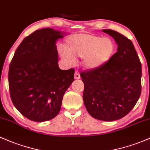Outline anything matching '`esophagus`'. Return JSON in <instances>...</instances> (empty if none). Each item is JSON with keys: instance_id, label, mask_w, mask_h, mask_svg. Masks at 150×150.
Segmentation results:
<instances>
[{"instance_id": "34e87169", "label": "esophagus", "mask_w": 150, "mask_h": 150, "mask_svg": "<svg viewBox=\"0 0 150 150\" xmlns=\"http://www.w3.org/2000/svg\"><path fill=\"white\" fill-rule=\"evenodd\" d=\"M74 76H75V79H79L80 78V72L78 71H75V75H74Z\"/></svg>"}]
</instances>
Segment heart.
<instances>
[{
  "label": "heart",
  "instance_id": "obj_1",
  "mask_svg": "<svg viewBox=\"0 0 150 150\" xmlns=\"http://www.w3.org/2000/svg\"><path fill=\"white\" fill-rule=\"evenodd\" d=\"M64 48L61 57L67 63L72 65L75 59L83 58L84 65L87 67L96 68L110 58L114 52L115 44L110 38L80 33L67 37Z\"/></svg>",
  "mask_w": 150,
  "mask_h": 150
}]
</instances>
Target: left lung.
<instances>
[{
  "instance_id": "8db88e82",
  "label": "left lung",
  "mask_w": 150,
  "mask_h": 150,
  "mask_svg": "<svg viewBox=\"0 0 150 150\" xmlns=\"http://www.w3.org/2000/svg\"><path fill=\"white\" fill-rule=\"evenodd\" d=\"M117 44L108 62L82 72L83 100L92 117L103 121L120 120L132 110L141 95L142 65L132 42L112 30H103Z\"/></svg>"
}]
</instances>
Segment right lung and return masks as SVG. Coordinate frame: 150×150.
Masks as SVG:
<instances>
[{"label":"right lung","mask_w":150,"mask_h":150,"mask_svg":"<svg viewBox=\"0 0 150 150\" xmlns=\"http://www.w3.org/2000/svg\"><path fill=\"white\" fill-rule=\"evenodd\" d=\"M62 33L38 30L23 39L8 72L10 95L14 106L28 119L45 122L56 117L63 95L74 80L75 70H60L55 42Z\"/></svg>","instance_id":"right-lung-1"}]
</instances>
